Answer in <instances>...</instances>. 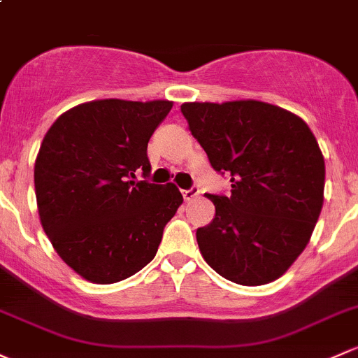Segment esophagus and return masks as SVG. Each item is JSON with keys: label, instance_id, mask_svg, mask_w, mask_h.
Listing matches in <instances>:
<instances>
[{"label": "esophagus", "instance_id": "34e87169", "mask_svg": "<svg viewBox=\"0 0 358 358\" xmlns=\"http://www.w3.org/2000/svg\"><path fill=\"white\" fill-rule=\"evenodd\" d=\"M182 194H183V199H185V201H194V199L197 197V195L201 194V192H199L197 187H190L189 190H183Z\"/></svg>", "mask_w": 358, "mask_h": 358}]
</instances>
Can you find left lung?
<instances>
[{"instance_id":"8db88e82","label":"left lung","mask_w":358,"mask_h":358,"mask_svg":"<svg viewBox=\"0 0 358 358\" xmlns=\"http://www.w3.org/2000/svg\"><path fill=\"white\" fill-rule=\"evenodd\" d=\"M182 113L209 157L229 175L228 195L197 229L206 262L233 283L259 287L287 273L307 247L324 202V157L307 123L261 101L185 103Z\"/></svg>"}]
</instances>
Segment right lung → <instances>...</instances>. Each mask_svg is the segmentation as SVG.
Masks as SVG:
<instances>
[{"mask_svg": "<svg viewBox=\"0 0 358 358\" xmlns=\"http://www.w3.org/2000/svg\"><path fill=\"white\" fill-rule=\"evenodd\" d=\"M171 101L101 99L51 125L34 166L41 224L59 257L87 281L118 283L148 266L183 202L148 176V142Z\"/></svg>", "mask_w": 358, "mask_h": 358, "instance_id": "add662e5", "label": "right lung"}]
</instances>
